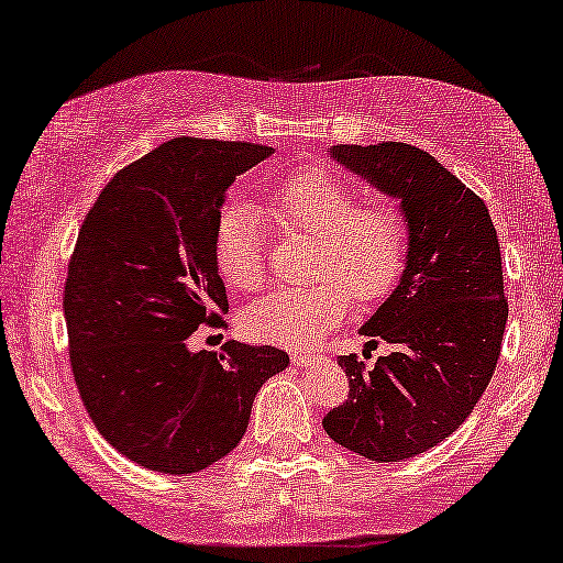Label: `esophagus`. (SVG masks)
<instances>
[{"instance_id":"esophagus-1","label":"esophagus","mask_w":563,"mask_h":563,"mask_svg":"<svg viewBox=\"0 0 563 563\" xmlns=\"http://www.w3.org/2000/svg\"><path fill=\"white\" fill-rule=\"evenodd\" d=\"M291 361H295L297 366H307V368H312V366H318V364H320L322 356H314V353L295 351V353H291Z\"/></svg>"}]
</instances>
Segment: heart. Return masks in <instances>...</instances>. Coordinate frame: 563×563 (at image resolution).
<instances>
[{"label":"heart","instance_id":"b5f03b06","mask_svg":"<svg viewBox=\"0 0 563 563\" xmlns=\"http://www.w3.org/2000/svg\"><path fill=\"white\" fill-rule=\"evenodd\" d=\"M266 218L284 233L314 238L312 284L268 291L243 312L245 333L256 341L302 349L338 325L351 310L389 295L410 251L407 218L391 197L366 195L328 166L282 176L264 199ZM214 261L230 287L256 291L266 279L264 235L243 207L220 214Z\"/></svg>","mask_w":563,"mask_h":563}]
</instances>
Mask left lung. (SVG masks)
Instances as JSON below:
<instances>
[{
  "label": "left lung",
  "mask_w": 563,
  "mask_h": 563,
  "mask_svg": "<svg viewBox=\"0 0 563 563\" xmlns=\"http://www.w3.org/2000/svg\"><path fill=\"white\" fill-rule=\"evenodd\" d=\"M341 161L402 202L410 251L397 289L361 333L395 345L372 368L338 364L349 399L322 418L338 445L402 461L445 441L487 389L507 322L503 256L487 205L449 168L407 143L333 145Z\"/></svg>",
  "instance_id": "1"
}]
</instances>
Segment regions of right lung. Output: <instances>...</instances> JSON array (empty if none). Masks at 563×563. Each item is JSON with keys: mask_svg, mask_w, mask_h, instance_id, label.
Returning <instances> with one entry per match:
<instances>
[{"mask_svg": "<svg viewBox=\"0 0 563 563\" xmlns=\"http://www.w3.org/2000/svg\"><path fill=\"white\" fill-rule=\"evenodd\" d=\"M272 153L174 137L120 168L79 228L64 291L76 389L107 443L151 472L228 456L256 391L289 364L274 345L189 351L197 328H225L214 261L225 191Z\"/></svg>", "mask_w": 563, "mask_h": 563, "instance_id": "right-lung-1", "label": "right lung"}]
</instances>
